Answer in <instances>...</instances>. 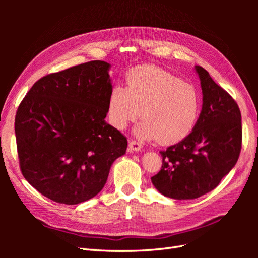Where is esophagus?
Wrapping results in <instances>:
<instances>
[{
	"instance_id": "esophagus-1",
	"label": "esophagus",
	"mask_w": 258,
	"mask_h": 258,
	"mask_svg": "<svg viewBox=\"0 0 258 258\" xmlns=\"http://www.w3.org/2000/svg\"><path fill=\"white\" fill-rule=\"evenodd\" d=\"M141 148H142L141 143L138 142V141H135V140H130V141H129V150L131 152H139V151H141Z\"/></svg>"
}]
</instances>
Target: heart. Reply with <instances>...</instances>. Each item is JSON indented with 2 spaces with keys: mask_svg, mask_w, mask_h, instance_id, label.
Instances as JSON below:
<instances>
[{
  "mask_svg": "<svg viewBox=\"0 0 258 258\" xmlns=\"http://www.w3.org/2000/svg\"><path fill=\"white\" fill-rule=\"evenodd\" d=\"M200 112V95L190 83L154 66L132 69L126 88L114 86L107 101L108 120L122 130L140 115V138L173 145L188 137Z\"/></svg>",
  "mask_w": 258,
  "mask_h": 258,
  "instance_id": "1",
  "label": "heart"
}]
</instances>
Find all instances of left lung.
<instances>
[{"label":"left lung","instance_id":"left-lung-1","mask_svg":"<svg viewBox=\"0 0 258 258\" xmlns=\"http://www.w3.org/2000/svg\"><path fill=\"white\" fill-rule=\"evenodd\" d=\"M202 110L191 134L161 151L162 165L152 183L166 197L196 199L221 183L235 167L242 146L241 112L229 93L196 66Z\"/></svg>","mask_w":258,"mask_h":258}]
</instances>
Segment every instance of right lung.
Here are the masks:
<instances>
[{
	"instance_id": "1",
	"label": "right lung",
	"mask_w": 258,
	"mask_h": 258,
	"mask_svg": "<svg viewBox=\"0 0 258 258\" xmlns=\"http://www.w3.org/2000/svg\"><path fill=\"white\" fill-rule=\"evenodd\" d=\"M110 64L95 60L38 80L15 117L22 175L43 196L64 205L91 199L128 141L105 122Z\"/></svg>"
}]
</instances>
